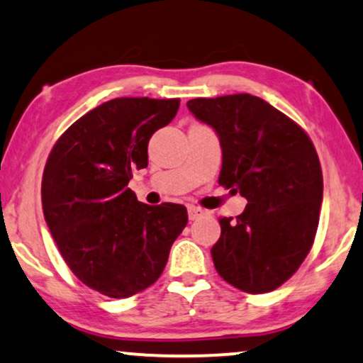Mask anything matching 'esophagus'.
I'll use <instances>...</instances> for the list:
<instances>
[{
	"instance_id": "esophagus-1",
	"label": "esophagus",
	"mask_w": 363,
	"mask_h": 363,
	"mask_svg": "<svg viewBox=\"0 0 363 363\" xmlns=\"http://www.w3.org/2000/svg\"><path fill=\"white\" fill-rule=\"evenodd\" d=\"M187 214H189L191 220H196V219H199L201 216H204L206 211L201 209V207H197V206H189L187 207Z\"/></svg>"
}]
</instances>
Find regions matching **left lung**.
Returning <instances> with one entry per match:
<instances>
[{"mask_svg":"<svg viewBox=\"0 0 363 363\" xmlns=\"http://www.w3.org/2000/svg\"><path fill=\"white\" fill-rule=\"evenodd\" d=\"M187 108L219 136V184L247 199L242 214L219 219L216 270L247 294L275 291L315 239L323 194L315 147L301 125L257 96L197 98Z\"/></svg>","mask_w":363,"mask_h":363,"instance_id":"obj_1","label":"left lung"}]
</instances>
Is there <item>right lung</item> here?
I'll list each match as a JSON object with an SVG mask.
<instances>
[{"label": "right lung", "instance_id": "obj_1", "mask_svg": "<svg viewBox=\"0 0 363 363\" xmlns=\"http://www.w3.org/2000/svg\"><path fill=\"white\" fill-rule=\"evenodd\" d=\"M179 99L116 98L72 123L52 146L41 182L46 224L81 282L125 298L159 279L187 209L138 201L128 184L147 166V144Z\"/></svg>", "mask_w": 363, "mask_h": 363}]
</instances>
